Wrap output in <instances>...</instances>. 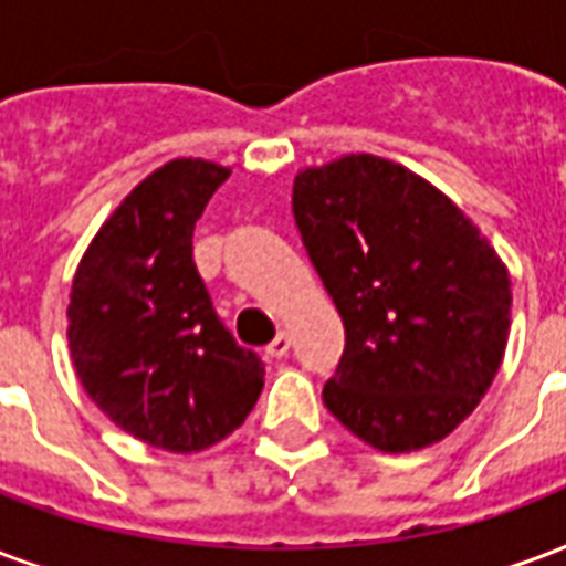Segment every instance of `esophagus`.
<instances>
[{
	"mask_svg": "<svg viewBox=\"0 0 566 566\" xmlns=\"http://www.w3.org/2000/svg\"><path fill=\"white\" fill-rule=\"evenodd\" d=\"M287 350H291V336H287V333H279V336L272 338L270 342V347H266V354H270V357H284V354H287Z\"/></svg>",
	"mask_w": 566,
	"mask_h": 566,
	"instance_id": "1",
	"label": "esophagus"
}]
</instances>
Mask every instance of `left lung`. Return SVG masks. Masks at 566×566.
<instances>
[{
  "mask_svg": "<svg viewBox=\"0 0 566 566\" xmlns=\"http://www.w3.org/2000/svg\"><path fill=\"white\" fill-rule=\"evenodd\" d=\"M294 219L345 324L329 413L380 453L443 441L504 363L506 263L441 188L380 155L303 167Z\"/></svg>",
  "mask_w": 566,
  "mask_h": 566,
  "instance_id": "1",
  "label": "left lung"
}]
</instances>
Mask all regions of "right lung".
I'll return each instance as SVG.
<instances>
[{
	"label": "right lung",
	"mask_w": 566,
	"mask_h": 566,
	"mask_svg": "<svg viewBox=\"0 0 566 566\" xmlns=\"http://www.w3.org/2000/svg\"><path fill=\"white\" fill-rule=\"evenodd\" d=\"M230 167L174 158L119 200L83 251L69 294L74 371L104 417L167 453L240 429L263 389L191 261V237Z\"/></svg>",
	"instance_id": "obj_1"
}]
</instances>
